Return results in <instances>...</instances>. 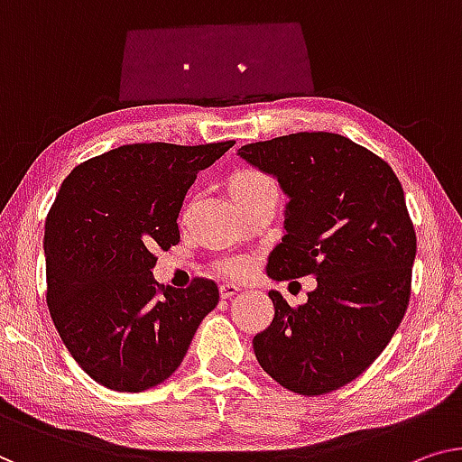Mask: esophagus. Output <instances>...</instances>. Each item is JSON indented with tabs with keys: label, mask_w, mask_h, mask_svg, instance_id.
Instances as JSON below:
<instances>
[{
	"label": "esophagus",
	"mask_w": 462,
	"mask_h": 462,
	"mask_svg": "<svg viewBox=\"0 0 462 462\" xmlns=\"http://www.w3.org/2000/svg\"><path fill=\"white\" fill-rule=\"evenodd\" d=\"M238 291H240V286L232 284V282H224V284H219V294H222V299H230Z\"/></svg>",
	"instance_id": "esophagus-1"
}]
</instances>
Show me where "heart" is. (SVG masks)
<instances>
[{"mask_svg": "<svg viewBox=\"0 0 462 462\" xmlns=\"http://www.w3.org/2000/svg\"><path fill=\"white\" fill-rule=\"evenodd\" d=\"M230 189H232L234 199L243 205L257 195H261V192L275 190V184L265 171L254 170V168H243V170H236L230 176ZM219 267H222V272L228 275H243L249 272L251 265L245 257H232V259H224Z\"/></svg>", "mask_w": 462, "mask_h": 462, "instance_id": "obj_1", "label": "heart"}]
</instances>
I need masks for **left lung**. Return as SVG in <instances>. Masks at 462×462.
<instances>
[{
	"instance_id": "1",
	"label": "left lung",
	"mask_w": 462,
	"mask_h": 462,
	"mask_svg": "<svg viewBox=\"0 0 462 462\" xmlns=\"http://www.w3.org/2000/svg\"><path fill=\"white\" fill-rule=\"evenodd\" d=\"M238 155L291 197L267 275H315L307 302L270 291L273 319L253 338L265 374L319 396L353 382L388 346L411 299L417 236L404 190L382 157L334 133L245 144Z\"/></svg>"
}]
</instances>
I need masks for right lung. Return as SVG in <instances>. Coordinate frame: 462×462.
Here are the masks:
<instances>
[{
    "mask_svg": "<svg viewBox=\"0 0 462 462\" xmlns=\"http://www.w3.org/2000/svg\"><path fill=\"white\" fill-rule=\"evenodd\" d=\"M234 141L134 143L74 168L45 219L47 307L82 371L106 388L141 392L174 374L217 284L163 288L155 251L180 243L178 213L197 174Z\"/></svg>",
    "mask_w": 462,
    "mask_h": 462,
    "instance_id": "add662e5",
    "label": "right lung"
}]
</instances>
